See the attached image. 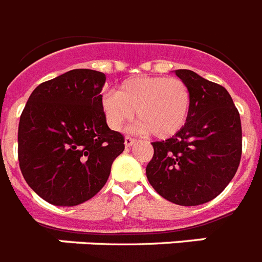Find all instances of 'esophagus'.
Listing matches in <instances>:
<instances>
[{
  "mask_svg": "<svg viewBox=\"0 0 262 262\" xmlns=\"http://www.w3.org/2000/svg\"><path fill=\"white\" fill-rule=\"evenodd\" d=\"M135 143H136V140L134 139V138H129V136H126V138H124V146H126L127 148H129L131 146H134Z\"/></svg>",
  "mask_w": 262,
  "mask_h": 262,
  "instance_id": "1",
  "label": "esophagus"
}]
</instances>
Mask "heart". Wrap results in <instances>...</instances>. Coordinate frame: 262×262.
<instances>
[{
  "label": "heart",
  "mask_w": 262,
  "mask_h": 262,
  "mask_svg": "<svg viewBox=\"0 0 262 262\" xmlns=\"http://www.w3.org/2000/svg\"><path fill=\"white\" fill-rule=\"evenodd\" d=\"M100 107L110 128L122 129L136 111L140 133L168 139L188 122L192 94L188 84L179 78L140 75L124 80L118 93L104 94Z\"/></svg>",
  "instance_id": "heart-1"
}]
</instances>
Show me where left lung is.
<instances>
[{
	"instance_id": "1",
	"label": "left lung",
	"mask_w": 262,
	"mask_h": 262,
	"mask_svg": "<svg viewBox=\"0 0 262 262\" xmlns=\"http://www.w3.org/2000/svg\"><path fill=\"white\" fill-rule=\"evenodd\" d=\"M175 73L191 90V114L180 133L152 143L146 175L165 200L192 207L220 195L233 179L243 148L241 120L224 87L195 71Z\"/></svg>"
}]
</instances>
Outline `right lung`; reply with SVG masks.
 I'll return each instance as SVG.
<instances>
[{
  "label": "right lung",
  "mask_w": 262,
  "mask_h": 262,
  "mask_svg": "<svg viewBox=\"0 0 262 262\" xmlns=\"http://www.w3.org/2000/svg\"><path fill=\"white\" fill-rule=\"evenodd\" d=\"M104 82L100 71H67L35 87L22 111L19 168L50 204L73 207L94 198L124 149V138L110 129L100 107Z\"/></svg>",
  "instance_id": "add662e5"
}]
</instances>
